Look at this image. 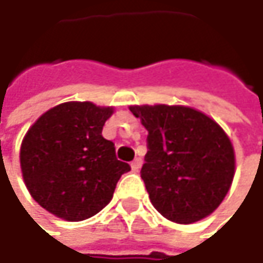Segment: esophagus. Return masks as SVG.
Returning a JSON list of instances; mask_svg holds the SVG:
<instances>
[{"label": "esophagus", "mask_w": 263, "mask_h": 263, "mask_svg": "<svg viewBox=\"0 0 263 263\" xmlns=\"http://www.w3.org/2000/svg\"><path fill=\"white\" fill-rule=\"evenodd\" d=\"M141 166H142V159H139V157L132 161V171H133V172H139Z\"/></svg>", "instance_id": "34e87169"}]
</instances>
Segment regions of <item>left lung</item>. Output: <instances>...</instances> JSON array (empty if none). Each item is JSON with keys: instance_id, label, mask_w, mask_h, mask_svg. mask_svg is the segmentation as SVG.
I'll return each mask as SVG.
<instances>
[{"instance_id": "8db88e82", "label": "left lung", "mask_w": 263, "mask_h": 263, "mask_svg": "<svg viewBox=\"0 0 263 263\" xmlns=\"http://www.w3.org/2000/svg\"><path fill=\"white\" fill-rule=\"evenodd\" d=\"M130 110L148 130L141 177L154 208L179 224L213 214L235 175L234 146L224 130L189 106L141 104Z\"/></svg>"}]
</instances>
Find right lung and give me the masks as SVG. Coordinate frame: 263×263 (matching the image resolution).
<instances>
[{
	"mask_svg": "<svg viewBox=\"0 0 263 263\" xmlns=\"http://www.w3.org/2000/svg\"><path fill=\"white\" fill-rule=\"evenodd\" d=\"M112 106L66 102L45 112L21 145V171L32 199L67 221L96 216L130 166L102 136Z\"/></svg>",
	"mask_w": 263,
	"mask_h": 263,
	"instance_id": "add662e5",
	"label": "right lung"
}]
</instances>
